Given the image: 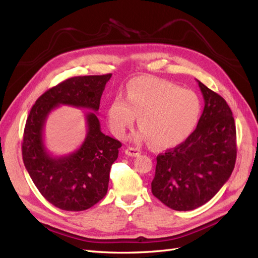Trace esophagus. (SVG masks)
<instances>
[{
  "label": "esophagus",
  "mask_w": 258,
  "mask_h": 258,
  "mask_svg": "<svg viewBox=\"0 0 258 258\" xmlns=\"http://www.w3.org/2000/svg\"><path fill=\"white\" fill-rule=\"evenodd\" d=\"M125 153H126V155L136 157L141 154V151L139 149H135V147H128V149H126Z\"/></svg>",
  "instance_id": "1"
}]
</instances>
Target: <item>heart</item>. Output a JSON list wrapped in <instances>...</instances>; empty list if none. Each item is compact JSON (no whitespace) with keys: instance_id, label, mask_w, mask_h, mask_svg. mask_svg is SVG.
Returning <instances> with one entry per match:
<instances>
[{"instance_id":"obj_1","label":"heart","mask_w":258,"mask_h":258,"mask_svg":"<svg viewBox=\"0 0 258 258\" xmlns=\"http://www.w3.org/2000/svg\"><path fill=\"white\" fill-rule=\"evenodd\" d=\"M201 101L193 91L166 80L140 76L130 82L126 97L117 94L107 108L112 133L122 138L139 115L142 126L135 140L147 138L157 147H172L188 138L199 122Z\"/></svg>"}]
</instances>
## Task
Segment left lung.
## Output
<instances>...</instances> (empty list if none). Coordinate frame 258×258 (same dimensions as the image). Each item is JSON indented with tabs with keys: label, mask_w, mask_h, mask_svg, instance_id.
I'll return each mask as SVG.
<instances>
[{
	"label": "left lung",
	"mask_w": 258,
	"mask_h": 258,
	"mask_svg": "<svg viewBox=\"0 0 258 258\" xmlns=\"http://www.w3.org/2000/svg\"><path fill=\"white\" fill-rule=\"evenodd\" d=\"M204 109L183 143L157 155L152 193L175 211L204 205L225 184L236 162V127L228 104L202 82Z\"/></svg>",
	"instance_id": "left-lung-1"
}]
</instances>
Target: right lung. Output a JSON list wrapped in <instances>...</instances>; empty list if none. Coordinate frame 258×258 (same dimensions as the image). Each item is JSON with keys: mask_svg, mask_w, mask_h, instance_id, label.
Here are the masks:
<instances>
[{"mask_svg": "<svg viewBox=\"0 0 258 258\" xmlns=\"http://www.w3.org/2000/svg\"><path fill=\"white\" fill-rule=\"evenodd\" d=\"M112 74L75 76L37 98L27 116L22 156L26 171L43 197L63 211L80 212L94 206L107 193L109 171L117 160L120 142L101 132L100 101ZM59 105L93 110L86 114L88 133L79 150L51 156L44 145L46 118Z\"/></svg>", "mask_w": 258, "mask_h": 258, "instance_id": "1", "label": "right lung"}]
</instances>
